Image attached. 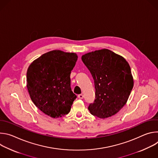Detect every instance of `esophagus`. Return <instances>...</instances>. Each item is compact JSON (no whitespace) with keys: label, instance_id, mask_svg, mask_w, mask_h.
Wrapping results in <instances>:
<instances>
[{"label":"esophagus","instance_id":"esophagus-1","mask_svg":"<svg viewBox=\"0 0 158 158\" xmlns=\"http://www.w3.org/2000/svg\"><path fill=\"white\" fill-rule=\"evenodd\" d=\"M77 97H78V98H79V99H83V98H84V96L83 94H79Z\"/></svg>","mask_w":158,"mask_h":158}]
</instances>
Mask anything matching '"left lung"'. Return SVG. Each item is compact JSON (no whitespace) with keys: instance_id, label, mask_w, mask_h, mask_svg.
<instances>
[{"instance_id":"8db88e82","label":"left lung","mask_w":158,"mask_h":158,"mask_svg":"<svg viewBox=\"0 0 158 158\" xmlns=\"http://www.w3.org/2000/svg\"><path fill=\"white\" fill-rule=\"evenodd\" d=\"M82 60L93 77L96 90L94 101L88 109L102 119L114 115L126 104L133 87L129 64L106 49L85 54Z\"/></svg>"}]
</instances>
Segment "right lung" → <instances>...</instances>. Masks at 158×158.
I'll return each instance as SVG.
<instances>
[{
	"label": "right lung",
	"instance_id": "obj_1",
	"mask_svg": "<svg viewBox=\"0 0 158 158\" xmlns=\"http://www.w3.org/2000/svg\"><path fill=\"white\" fill-rule=\"evenodd\" d=\"M75 53L55 50L35 60L27 72V87L34 104L53 118L67 114L77 96L72 91L70 74Z\"/></svg>",
	"mask_w": 158,
	"mask_h": 158
}]
</instances>
